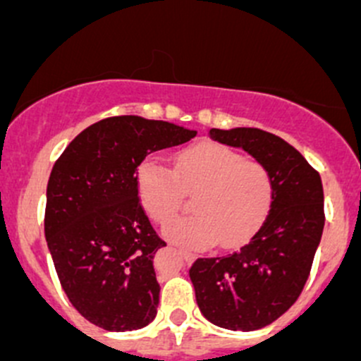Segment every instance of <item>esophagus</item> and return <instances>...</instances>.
Wrapping results in <instances>:
<instances>
[{
    "label": "esophagus",
    "instance_id": "obj_1",
    "mask_svg": "<svg viewBox=\"0 0 361 361\" xmlns=\"http://www.w3.org/2000/svg\"><path fill=\"white\" fill-rule=\"evenodd\" d=\"M178 253L181 255V258H183L185 262H192V260H194V257H195V255L192 253V251H188V250H183V248H180V250H178Z\"/></svg>",
    "mask_w": 361,
    "mask_h": 361
}]
</instances>
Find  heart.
<instances>
[{"mask_svg":"<svg viewBox=\"0 0 361 361\" xmlns=\"http://www.w3.org/2000/svg\"><path fill=\"white\" fill-rule=\"evenodd\" d=\"M141 202L157 224L180 211L185 194H194V214L167 224L164 234L174 243L204 248L218 241L234 246L262 224L272 201V178L255 159L220 143H201L176 155L174 171L159 159L137 169Z\"/></svg>","mask_w":361,"mask_h":361,"instance_id":"1","label":"heart"}]
</instances>
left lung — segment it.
I'll use <instances>...</instances> for the list:
<instances>
[{
	"mask_svg": "<svg viewBox=\"0 0 361 361\" xmlns=\"http://www.w3.org/2000/svg\"><path fill=\"white\" fill-rule=\"evenodd\" d=\"M209 137L248 152L272 178L271 209L250 241L232 253L197 258L188 271L202 314L221 329L250 332L285 314L304 290L325 225L322 178L267 130L211 129Z\"/></svg>",
	"mask_w": 361,
	"mask_h": 361,
	"instance_id": "1",
	"label": "left lung"
}]
</instances>
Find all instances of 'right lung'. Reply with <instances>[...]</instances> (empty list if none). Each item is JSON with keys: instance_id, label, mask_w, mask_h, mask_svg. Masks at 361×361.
<instances>
[{"instance_id": "obj_1", "label": "right lung", "mask_w": 361, "mask_h": 361, "mask_svg": "<svg viewBox=\"0 0 361 361\" xmlns=\"http://www.w3.org/2000/svg\"><path fill=\"white\" fill-rule=\"evenodd\" d=\"M195 130L136 115L103 118L56 160L47 185L45 239L61 286L85 319L110 332L157 314L155 251L166 243L140 201L137 167Z\"/></svg>"}]
</instances>
